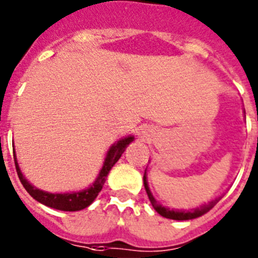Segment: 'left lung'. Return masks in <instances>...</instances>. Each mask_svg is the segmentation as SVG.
Returning a JSON list of instances; mask_svg holds the SVG:
<instances>
[{
    "mask_svg": "<svg viewBox=\"0 0 258 258\" xmlns=\"http://www.w3.org/2000/svg\"><path fill=\"white\" fill-rule=\"evenodd\" d=\"M143 184H145L146 192H147V195H149V199H150V202H151V204H152V207H154L155 211L160 214V216H163V217H165V218H169V220L187 221V220H194V218L200 217V216H203V214H206L207 212L211 211V209L213 208L216 204H217L218 200L221 199V197H220V198H217L216 200H212V202H209L208 204H203V206L198 207V208L191 209V211L170 209V208H168V207L161 206L160 203L157 202V200L154 198V195H152L151 190H150V187H149V182H147V174H146V172H145V175H143Z\"/></svg>",
    "mask_w": 258,
    "mask_h": 258,
    "instance_id": "left-lung-1",
    "label": "left lung"
}]
</instances>
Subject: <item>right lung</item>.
<instances>
[{"label":"right lung","mask_w":258,"mask_h":258,"mask_svg":"<svg viewBox=\"0 0 258 258\" xmlns=\"http://www.w3.org/2000/svg\"><path fill=\"white\" fill-rule=\"evenodd\" d=\"M134 141L133 136H127L118 140L117 142L113 143L107 151L106 157H104L103 165H102L101 170L98 173L97 178L93 182L89 187L84 188L80 191H71V192H47V191L40 190V188L35 187L33 184L28 182V179L23 175L22 170L19 168V164L17 160V155H15V149L14 150V161H15V166H17L18 177H19L20 182L27 190V192L31 195L35 200L38 203L44 204V206L50 207V208L58 209V211L64 212H76L85 209L95 200L98 197V194L101 192L102 187H103L104 182H106L107 175H108L109 170L117 163V160L121 157L122 152L125 151L129 143ZM14 147V145H13Z\"/></svg>","instance_id":"add662e5"}]
</instances>
